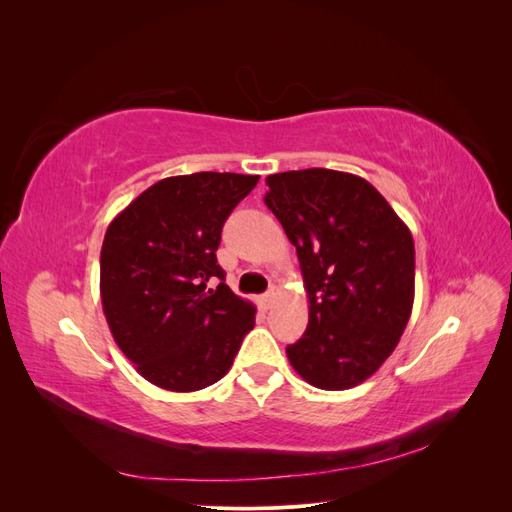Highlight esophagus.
Returning a JSON list of instances; mask_svg holds the SVG:
<instances>
[{"label": "esophagus", "instance_id": "1", "mask_svg": "<svg viewBox=\"0 0 512 512\" xmlns=\"http://www.w3.org/2000/svg\"><path fill=\"white\" fill-rule=\"evenodd\" d=\"M277 294H280V288H277V286H271L267 294H262V305H265V309H269L275 303Z\"/></svg>", "mask_w": 512, "mask_h": 512}]
</instances>
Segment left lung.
<instances>
[{"instance_id": "8db88e82", "label": "left lung", "mask_w": 512, "mask_h": 512, "mask_svg": "<svg viewBox=\"0 0 512 512\" xmlns=\"http://www.w3.org/2000/svg\"><path fill=\"white\" fill-rule=\"evenodd\" d=\"M265 205L297 247L309 322L286 348L316 389L344 391L374 376L414 303V241L363 177L305 168L267 177Z\"/></svg>"}]
</instances>
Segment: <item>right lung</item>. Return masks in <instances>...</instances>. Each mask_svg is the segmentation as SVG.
Segmentation results:
<instances>
[{"label": "right lung", "instance_id": "add662e5", "mask_svg": "<svg viewBox=\"0 0 512 512\" xmlns=\"http://www.w3.org/2000/svg\"><path fill=\"white\" fill-rule=\"evenodd\" d=\"M258 179L166 177L106 228L100 297L108 329L138 374L160 389L190 393L218 382L254 329L256 307L224 284L215 252L230 211Z\"/></svg>", "mask_w": 512, "mask_h": 512}]
</instances>
